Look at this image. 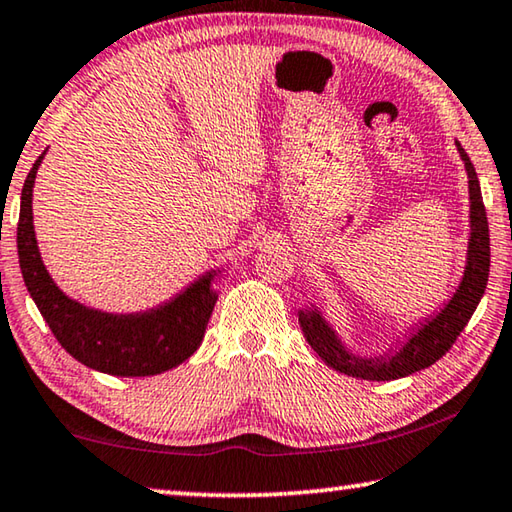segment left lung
I'll list each match as a JSON object with an SVG mask.
<instances>
[{
    "label": "left lung",
    "instance_id": "left-lung-1",
    "mask_svg": "<svg viewBox=\"0 0 512 512\" xmlns=\"http://www.w3.org/2000/svg\"><path fill=\"white\" fill-rule=\"evenodd\" d=\"M456 148L465 164L469 193V239L465 269H462L456 291L449 300H444L440 310L421 316L417 323H410L399 346H387L383 353L376 355H360L346 346L342 335L316 303L300 307L298 323L305 339L319 353V358L335 371L362 380H396L431 367L449 351L467 321L472 319L476 305L481 303L490 273L488 216H485L481 184H478L472 161L458 141Z\"/></svg>",
    "mask_w": 512,
    "mask_h": 512
}]
</instances>
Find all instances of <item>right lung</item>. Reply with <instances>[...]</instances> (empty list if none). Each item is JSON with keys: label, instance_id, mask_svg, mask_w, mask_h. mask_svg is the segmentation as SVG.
<instances>
[{"label": "right lung", "instance_id": "add662e5", "mask_svg": "<svg viewBox=\"0 0 512 512\" xmlns=\"http://www.w3.org/2000/svg\"><path fill=\"white\" fill-rule=\"evenodd\" d=\"M45 152L22 186L18 257L24 285L54 337L88 369L120 378L157 376L189 360L205 337L223 269L205 271L173 298L141 312L95 310L68 296L47 271L34 230V184Z\"/></svg>", "mask_w": 512, "mask_h": 512}]
</instances>
